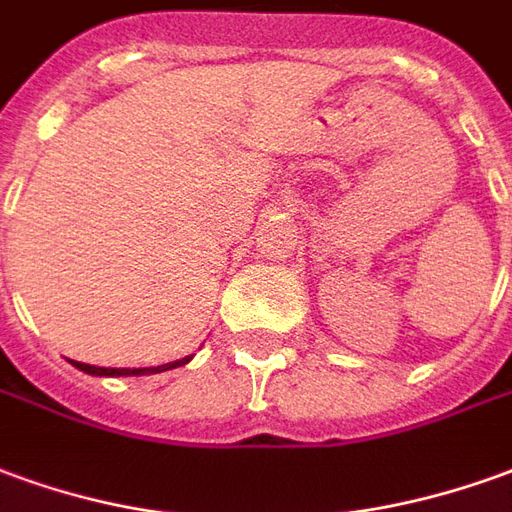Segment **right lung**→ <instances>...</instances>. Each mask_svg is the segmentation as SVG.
<instances>
[{
  "label": "right lung",
  "instance_id": "right-lung-1",
  "mask_svg": "<svg viewBox=\"0 0 512 512\" xmlns=\"http://www.w3.org/2000/svg\"><path fill=\"white\" fill-rule=\"evenodd\" d=\"M191 357H182V360H174V363H166V366H155V368H99V366H88V363H77L71 360L74 366L85 371V374H96V377H130V374H157V371H169V368H177L182 363H188Z\"/></svg>",
  "mask_w": 512,
  "mask_h": 512
}]
</instances>
